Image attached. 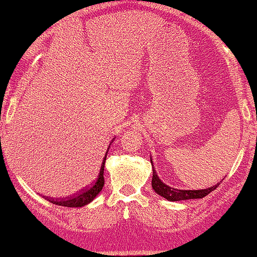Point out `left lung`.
<instances>
[{"label":"left lung","instance_id":"1","mask_svg":"<svg viewBox=\"0 0 257 257\" xmlns=\"http://www.w3.org/2000/svg\"><path fill=\"white\" fill-rule=\"evenodd\" d=\"M152 163V160H151ZM153 165V164H152ZM221 182L216 184L213 187L206 188V189H177L173 187H170L166 184H164L160 180L158 174L156 173L153 167V178H152V187L156 191L157 194L163 196V198L170 200V201H181V200H188V199H201L203 196L208 195L210 192L216 189Z\"/></svg>","mask_w":257,"mask_h":257}]
</instances>
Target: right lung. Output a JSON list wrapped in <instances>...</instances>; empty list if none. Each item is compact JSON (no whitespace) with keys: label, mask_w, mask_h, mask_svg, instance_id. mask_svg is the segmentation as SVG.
Masks as SVG:
<instances>
[{"label":"right lung","mask_w":257,"mask_h":257,"mask_svg":"<svg viewBox=\"0 0 257 257\" xmlns=\"http://www.w3.org/2000/svg\"><path fill=\"white\" fill-rule=\"evenodd\" d=\"M110 147V146H108ZM108 150L105 153V157L103 159V163H101V167L99 171V174H98V178L96 179V181L93 182L90 187H87L82 191L78 194L72 195V196H68V198H62V199H54V198H48L49 201L55 203V205L58 206H64V207H82L85 206L87 203H90L92 200L96 198L101 189H103L104 186V165H105V160H106V156H107Z\"/></svg>","instance_id":"right-lung-1"}]
</instances>
